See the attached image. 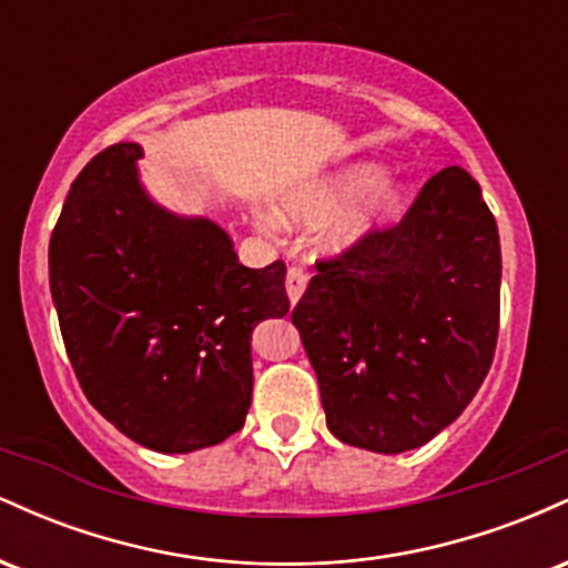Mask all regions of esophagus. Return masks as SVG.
<instances>
[{
    "label": "esophagus",
    "mask_w": 568,
    "mask_h": 568,
    "mask_svg": "<svg viewBox=\"0 0 568 568\" xmlns=\"http://www.w3.org/2000/svg\"><path fill=\"white\" fill-rule=\"evenodd\" d=\"M306 280H310V275H306L304 270H298V266H291V270H288V275H285V291H288V298H291V304H296L298 298L304 296Z\"/></svg>",
    "instance_id": "1"
}]
</instances>
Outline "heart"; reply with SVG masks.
Listing matches in <instances>:
<instances>
[{"mask_svg": "<svg viewBox=\"0 0 568 568\" xmlns=\"http://www.w3.org/2000/svg\"><path fill=\"white\" fill-rule=\"evenodd\" d=\"M406 197V184L387 175L382 162L357 160L293 181L277 197L275 213L258 211L256 224L264 232H277L280 224L296 230L323 224V251L344 256L395 224Z\"/></svg>", "mask_w": 568, "mask_h": 568, "instance_id": "b5f03b06", "label": "heart"}]
</instances>
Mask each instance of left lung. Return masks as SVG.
Wrapping results in <instances>:
<instances>
[{"mask_svg": "<svg viewBox=\"0 0 568 568\" xmlns=\"http://www.w3.org/2000/svg\"><path fill=\"white\" fill-rule=\"evenodd\" d=\"M499 285L497 221L456 165L427 181L393 230L317 264L293 325L331 433L403 454L452 425L491 368Z\"/></svg>", "mask_w": 568, "mask_h": 568, "instance_id": "left-lung-1", "label": "left lung"}]
</instances>
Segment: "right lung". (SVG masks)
I'll list each match as a JSON object with an SVG mask.
<instances>
[{"label": "right lung", "mask_w": 568, "mask_h": 568, "mask_svg": "<svg viewBox=\"0 0 568 568\" xmlns=\"http://www.w3.org/2000/svg\"><path fill=\"white\" fill-rule=\"evenodd\" d=\"M141 158L122 141L77 175L50 237V293L98 414L152 452L189 454L245 425L251 336L288 315L285 264L247 270L216 221L160 205Z\"/></svg>", "instance_id": "obj_1"}]
</instances>
